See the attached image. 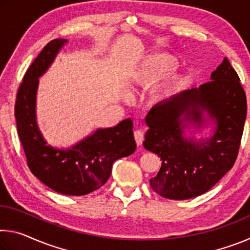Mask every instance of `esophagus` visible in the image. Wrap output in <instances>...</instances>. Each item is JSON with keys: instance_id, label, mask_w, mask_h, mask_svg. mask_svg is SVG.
Wrapping results in <instances>:
<instances>
[{"instance_id": "esophagus-1", "label": "esophagus", "mask_w": 250, "mask_h": 250, "mask_svg": "<svg viewBox=\"0 0 250 250\" xmlns=\"http://www.w3.org/2000/svg\"><path fill=\"white\" fill-rule=\"evenodd\" d=\"M134 140L135 143H137V146H141L142 142H143V139H145V133H143L142 130H135L134 131Z\"/></svg>"}]
</instances>
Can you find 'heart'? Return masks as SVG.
I'll list each match as a JSON object with an SVG mask.
<instances>
[{"label":"heart","mask_w":250,"mask_h":250,"mask_svg":"<svg viewBox=\"0 0 250 250\" xmlns=\"http://www.w3.org/2000/svg\"><path fill=\"white\" fill-rule=\"evenodd\" d=\"M175 64L176 58L172 55L166 53L149 55L143 59L137 68L133 70V73L131 74V83H134L135 86L149 87L162 78L173 66H175ZM181 77L182 75L179 73H168L156 87V91H170L180 82Z\"/></svg>","instance_id":"b5f03b06"}]
</instances>
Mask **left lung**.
<instances>
[{
    "label": "left lung",
    "mask_w": 250,
    "mask_h": 250,
    "mask_svg": "<svg viewBox=\"0 0 250 250\" xmlns=\"http://www.w3.org/2000/svg\"><path fill=\"white\" fill-rule=\"evenodd\" d=\"M210 79L154 105L146 118L149 130L143 146L162 161L150 181L161 196L188 200L202 195L230 170L238 155L247 115L246 94L227 58ZM203 109L217 122V132L208 142H188L181 135V117L202 123Z\"/></svg>",
    "instance_id": "8db88e82"
}]
</instances>
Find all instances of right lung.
Instances as JSON below:
<instances>
[{
    "instance_id": "add662e5",
    "label": "right lung",
    "mask_w": 250,
    "mask_h": 250,
    "mask_svg": "<svg viewBox=\"0 0 250 250\" xmlns=\"http://www.w3.org/2000/svg\"><path fill=\"white\" fill-rule=\"evenodd\" d=\"M65 43L50 41L28 67L16 94L15 119L29 171L55 192L82 196L101 188L111 174L112 163L132 154L137 146L131 119L97 130L69 150L46 146L35 120L37 83Z\"/></svg>"
}]
</instances>
